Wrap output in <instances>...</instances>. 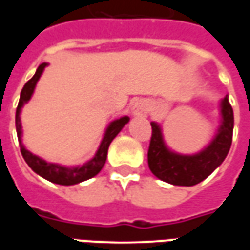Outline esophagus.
<instances>
[{"label": "esophagus", "instance_id": "1", "mask_svg": "<svg viewBox=\"0 0 250 250\" xmlns=\"http://www.w3.org/2000/svg\"><path fill=\"white\" fill-rule=\"evenodd\" d=\"M147 111H148V105L145 100H138L131 109L132 115H135V116H146Z\"/></svg>", "mask_w": 250, "mask_h": 250}]
</instances>
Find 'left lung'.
Segmentation results:
<instances>
[{"label":"left lung","instance_id":"8db88e82","mask_svg":"<svg viewBox=\"0 0 250 250\" xmlns=\"http://www.w3.org/2000/svg\"><path fill=\"white\" fill-rule=\"evenodd\" d=\"M221 114L222 125L217 136L204 151L195 155H181L167 150L159 125L152 122L151 141L147 152L151 173L165 182L177 186H194L208 178L224 162L231 146L234 116L228 98L221 103Z\"/></svg>","mask_w":250,"mask_h":250}]
</instances>
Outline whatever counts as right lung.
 I'll list each match as a JSON object with an SVG mask.
<instances>
[{
  "label": "right lung",
  "mask_w": 250,
  "mask_h": 250,
  "mask_svg": "<svg viewBox=\"0 0 250 250\" xmlns=\"http://www.w3.org/2000/svg\"><path fill=\"white\" fill-rule=\"evenodd\" d=\"M45 66L46 62H42L37 68L35 76L32 77L29 82H26V84L22 88V91H21V95H20V102L19 105H17V111H16V130H17V136H19L20 150H21V154L24 157L25 162L28 163V166L36 174H39L40 177L48 179L49 182H53V184L62 185V186H71V185L80 184L83 181H87V179L92 178V177H95L103 168L105 159H107V152H108V147L111 145V142L114 141L115 136L118 135L120 130L128 123L130 118L128 116H123L120 119L114 120L108 125L107 131H105L103 141L100 143V147H99L98 152L95 154V157L89 162L80 166V167L69 168L60 166V165H56V163H46L41 158L33 155L21 143V120H20V111H21V107L24 105V103H26L30 99V96H32V93L35 91L36 83L39 82V79H40L41 73H42Z\"/></svg>",
  "instance_id": "right-lung-1"
}]
</instances>
